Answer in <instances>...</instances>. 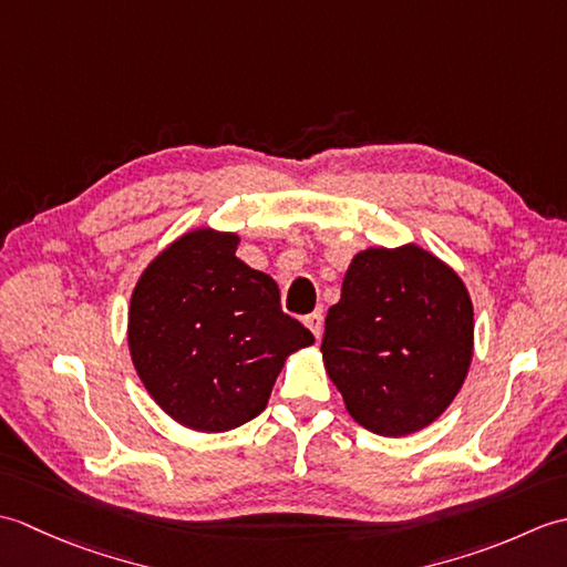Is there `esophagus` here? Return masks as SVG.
<instances>
[{"label": "esophagus", "instance_id": "obj_1", "mask_svg": "<svg viewBox=\"0 0 567 567\" xmlns=\"http://www.w3.org/2000/svg\"><path fill=\"white\" fill-rule=\"evenodd\" d=\"M305 323H307V329L319 339L321 331H323V315H321V309H319V311H311V315H307V317H305Z\"/></svg>", "mask_w": 567, "mask_h": 567}]
</instances>
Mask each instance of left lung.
Listing matches in <instances>:
<instances>
[{
	"mask_svg": "<svg viewBox=\"0 0 567 567\" xmlns=\"http://www.w3.org/2000/svg\"><path fill=\"white\" fill-rule=\"evenodd\" d=\"M323 365L348 414L380 436L436 421L473 358V302L449 265L419 246L368 248L327 315Z\"/></svg>",
	"mask_w": 567,
	"mask_h": 567,
	"instance_id": "1",
	"label": "left lung"
}]
</instances>
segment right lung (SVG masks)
Instances as JSON below:
<instances>
[{"label": "right lung", "instance_id": "1", "mask_svg": "<svg viewBox=\"0 0 567 567\" xmlns=\"http://www.w3.org/2000/svg\"><path fill=\"white\" fill-rule=\"evenodd\" d=\"M238 236L197 228L141 275L128 309V348L148 394L204 433L256 419L285 358L315 336L280 307L270 275L236 258Z\"/></svg>", "mask_w": 567, "mask_h": 567}]
</instances>
